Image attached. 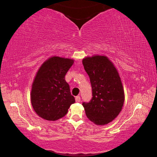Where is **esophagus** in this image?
Wrapping results in <instances>:
<instances>
[{
    "label": "esophagus",
    "mask_w": 157,
    "mask_h": 157,
    "mask_svg": "<svg viewBox=\"0 0 157 157\" xmlns=\"http://www.w3.org/2000/svg\"><path fill=\"white\" fill-rule=\"evenodd\" d=\"M75 101H76V102H79V101H80V97H79V96H76L75 97Z\"/></svg>",
    "instance_id": "1"
}]
</instances>
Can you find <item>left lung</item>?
<instances>
[{
    "label": "left lung",
    "mask_w": 157,
    "mask_h": 157,
    "mask_svg": "<svg viewBox=\"0 0 157 157\" xmlns=\"http://www.w3.org/2000/svg\"><path fill=\"white\" fill-rule=\"evenodd\" d=\"M92 87L93 97L83 102L86 115L97 125H105L114 120L122 110L124 89L116 68L104 55H94L82 59Z\"/></svg>",
    "instance_id": "left-lung-1"
}]
</instances>
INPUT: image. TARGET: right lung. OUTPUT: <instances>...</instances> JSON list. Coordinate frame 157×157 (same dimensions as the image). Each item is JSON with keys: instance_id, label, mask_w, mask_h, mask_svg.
Instances as JSON below:
<instances>
[{"instance_id": "right-lung-1", "label": "right lung", "mask_w": 157, "mask_h": 157, "mask_svg": "<svg viewBox=\"0 0 157 157\" xmlns=\"http://www.w3.org/2000/svg\"><path fill=\"white\" fill-rule=\"evenodd\" d=\"M74 63L68 58L53 56L42 63L34 79L30 94L34 111L47 121L64 116L75 103L65 75Z\"/></svg>"}]
</instances>
